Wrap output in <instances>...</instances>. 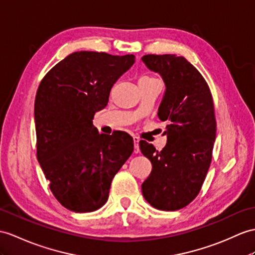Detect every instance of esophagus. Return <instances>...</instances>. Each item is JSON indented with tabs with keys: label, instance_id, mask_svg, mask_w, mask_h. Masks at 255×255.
Returning <instances> with one entry per match:
<instances>
[{
	"label": "esophagus",
	"instance_id": "obj_1",
	"mask_svg": "<svg viewBox=\"0 0 255 255\" xmlns=\"http://www.w3.org/2000/svg\"><path fill=\"white\" fill-rule=\"evenodd\" d=\"M133 142H134V153H138L139 152V138L137 137V136H134Z\"/></svg>",
	"mask_w": 255,
	"mask_h": 255
}]
</instances>
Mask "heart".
Returning <instances> with one entry per match:
<instances>
[{"instance_id": "b5f03b06", "label": "heart", "mask_w": 255, "mask_h": 255, "mask_svg": "<svg viewBox=\"0 0 255 255\" xmlns=\"http://www.w3.org/2000/svg\"><path fill=\"white\" fill-rule=\"evenodd\" d=\"M141 80H157V79H154V78H148V77H144V78H141Z\"/></svg>"}]
</instances>
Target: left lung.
<instances>
[{"label":"left lung","instance_id":"1","mask_svg":"<svg viewBox=\"0 0 255 255\" xmlns=\"http://www.w3.org/2000/svg\"><path fill=\"white\" fill-rule=\"evenodd\" d=\"M141 60L165 84L158 117L167 122L162 150L139 141L141 153L152 164L141 192L153 208L176 211L199 194L212 160L216 136L213 98L201 73L183 56L145 55Z\"/></svg>","mask_w":255,"mask_h":255}]
</instances>
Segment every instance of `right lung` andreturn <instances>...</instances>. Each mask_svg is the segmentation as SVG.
<instances>
[{"label": "right lung", "mask_w": 255, "mask_h": 255, "mask_svg": "<svg viewBox=\"0 0 255 255\" xmlns=\"http://www.w3.org/2000/svg\"><path fill=\"white\" fill-rule=\"evenodd\" d=\"M134 63V55L76 52L39 85L36 157L56 199L73 212L102 208L113 178L133 152L131 136L99 134L93 118L107 106L111 88Z\"/></svg>", "instance_id": "obj_1"}]
</instances>
